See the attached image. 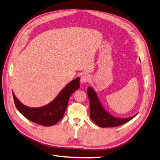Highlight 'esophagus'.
<instances>
[{
    "label": "esophagus",
    "instance_id": "esophagus-1",
    "mask_svg": "<svg viewBox=\"0 0 160 160\" xmlns=\"http://www.w3.org/2000/svg\"><path fill=\"white\" fill-rule=\"evenodd\" d=\"M90 80V76L87 74H84L80 78V82L82 84H85L88 82Z\"/></svg>",
    "mask_w": 160,
    "mask_h": 160
}]
</instances>
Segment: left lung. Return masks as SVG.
<instances>
[{
    "instance_id": "left-lung-1",
    "label": "left lung",
    "mask_w": 160,
    "mask_h": 160,
    "mask_svg": "<svg viewBox=\"0 0 160 160\" xmlns=\"http://www.w3.org/2000/svg\"><path fill=\"white\" fill-rule=\"evenodd\" d=\"M87 95L90 101L91 119L101 128L116 127L124 124L137 116V114H135L133 116L126 118L113 116L106 111L96 91L91 87L87 88Z\"/></svg>"
}]
</instances>
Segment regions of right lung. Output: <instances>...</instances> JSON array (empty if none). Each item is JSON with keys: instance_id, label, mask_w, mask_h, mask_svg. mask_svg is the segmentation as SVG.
Segmentation results:
<instances>
[{"instance_id": "add662e5", "label": "right lung", "mask_w": 160, "mask_h": 160, "mask_svg": "<svg viewBox=\"0 0 160 160\" xmlns=\"http://www.w3.org/2000/svg\"><path fill=\"white\" fill-rule=\"evenodd\" d=\"M79 82L80 78L77 77L65 86L51 102L40 108H30L23 105L13 92L15 106L18 111L31 122L44 126H53L63 118L69 97L80 88Z\"/></svg>"}]
</instances>
